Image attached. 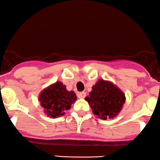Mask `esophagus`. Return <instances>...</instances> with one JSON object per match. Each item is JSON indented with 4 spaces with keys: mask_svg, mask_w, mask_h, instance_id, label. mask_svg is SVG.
Segmentation results:
<instances>
[{
    "mask_svg": "<svg viewBox=\"0 0 160 160\" xmlns=\"http://www.w3.org/2000/svg\"><path fill=\"white\" fill-rule=\"evenodd\" d=\"M85 92H78L77 93V96H78L79 99H84L85 97Z\"/></svg>",
    "mask_w": 160,
    "mask_h": 160,
    "instance_id": "esophagus-1",
    "label": "esophagus"
}]
</instances>
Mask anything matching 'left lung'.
I'll list each match as a JSON object with an SVG mask.
<instances>
[{"label":"left lung","instance_id":"obj_1","mask_svg":"<svg viewBox=\"0 0 160 160\" xmlns=\"http://www.w3.org/2000/svg\"><path fill=\"white\" fill-rule=\"evenodd\" d=\"M85 99L95 115L100 119L107 120L113 119L120 113L125 102V96L114 84L100 79L93 85Z\"/></svg>","mask_w":160,"mask_h":160}]
</instances>
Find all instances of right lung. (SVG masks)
Returning a JSON list of instances; mask_svg holds the SVG:
<instances>
[{"instance_id":"add662e5","label":"right lung","mask_w":160,"mask_h":160,"mask_svg":"<svg viewBox=\"0 0 160 160\" xmlns=\"http://www.w3.org/2000/svg\"><path fill=\"white\" fill-rule=\"evenodd\" d=\"M77 96L73 91H68L62 82H57L44 88L39 96V101L44 112L50 118H55L64 115L71 108Z\"/></svg>"}]
</instances>
